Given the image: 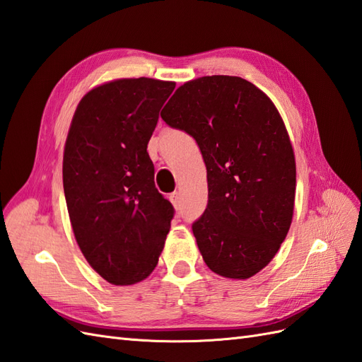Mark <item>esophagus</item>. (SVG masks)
Segmentation results:
<instances>
[{
  "mask_svg": "<svg viewBox=\"0 0 362 362\" xmlns=\"http://www.w3.org/2000/svg\"><path fill=\"white\" fill-rule=\"evenodd\" d=\"M169 199H170V202H172L175 209H178V207H180L181 198H180V193H178V192H173V193H170V195H169Z\"/></svg>",
  "mask_w": 362,
  "mask_h": 362,
  "instance_id": "esophagus-1",
  "label": "esophagus"
}]
</instances>
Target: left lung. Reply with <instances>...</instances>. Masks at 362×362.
Returning a JSON list of instances; mask_svg holds the SVG:
<instances>
[{"mask_svg": "<svg viewBox=\"0 0 362 362\" xmlns=\"http://www.w3.org/2000/svg\"><path fill=\"white\" fill-rule=\"evenodd\" d=\"M198 143L209 201L192 224L207 267L247 279L273 259L292 224L296 165L269 96L240 76H202L176 89L161 112Z\"/></svg>", "mask_w": 362, "mask_h": 362, "instance_id": "obj_1", "label": "left lung"}]
</instances>
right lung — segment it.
<instances>
[{"label":"right lung","mask_w":362,"mask_h":362,"mask_svg":"<svg viewBox=\"0 0 362 362\" xmlns=\"http://www.w3.org/2000/svg\"><path fill=\"white\" fill-rule=\"evenodd\" d=\"M175 83L115 79L79 101L66 139L63 184L76 243L115 286L146 279L170 230L173 206L155 187L147 144Z\"/></svg>","instance_id":"1"}]
</instances>
